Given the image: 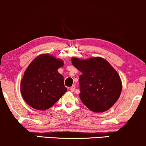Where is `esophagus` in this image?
I'll use <instances>...</instances> for the list:
<instances>
[{
  "mask_svg": "<svg viewBox=\"0 0 146 146\" xmlns=\"http://www.w3.org/2000/svg\"><path fill=\"white\" fill-rule=\"evenodd\" d=\"M75 89V86H72L71 88H70V90H71V92H73Z\"/></svg>",
  "mask_w": 146,
  "mask_h": 146,
  "instance_id": "esophagus-1",
  "label": "esophagus"
}]
</instances>
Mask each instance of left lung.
<instances>
[{"label": "left lung", "instance_id": "1", "mask_svg": "<svg viewBox=\"0 0 146 146\" xmlns=\"http://www.w3.org/2000/svg\"><path fill=\"white\" fill-rule=\"evenodd\" d=\"M71 62L82 73L79 79V96L84 104L96 113L113 106L121 94L122 84L111 65L102 58L86 60L72 58Z\"/></svg>", "mask_w": 146, "mask_h": 146}]
</instances>
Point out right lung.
I'll use <instances>...</instances> for the list:
<instances>
[{
	"label": "right lung",
	"mask_w": 146,
	"mask_h": 146,
	"mask_svg": "<svg viewBox=\"0 0 146 146\" xmlns=\"http://www.w3.org/2000/svg\"><path fill=\"white\" fill-rule=\"evenodd\" d=\"M63 64L62 60L48 54L30 63L21 84L22 96L28 105L36 110L48 109L66 93L64 78L58 71Z\"/></svg>",
	"instance_id": "add662e5"
}]
</instances>
